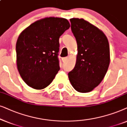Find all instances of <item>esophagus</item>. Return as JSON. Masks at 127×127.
Listing matches in <instances>:
<instances>
[{"mask_svg": "<svg viewBox=\"0 0 127 127\" xmlns=\"http://www.w3.org/2000/svg\"><path fill=\"white\" fill-rule=\"evenodd\" d=\"M62 60L63 62L65 63L67 60V57H63V58L62 59Z\"/></svg>", "mask_w": 127, "mask_h": 127, "instance_id": "esophagus-1", "label": "esophagus"}]
</instances>
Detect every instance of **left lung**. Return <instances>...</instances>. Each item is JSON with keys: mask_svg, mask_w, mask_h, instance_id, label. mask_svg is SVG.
Wrapping results in <instances>:
<instances>
[{"mask_svg": "<svg viewBox=\"0 0 127 127\" xmlns=\"http://www.w3.org/2000/svg\"><path fill=\"white\" fill-rule=\"evenodd\" d=\"M77 43L75 65L68 74L71 84L81 93L92 91L99 85L110 64V48L107 37L97 27L83 18L70 20Z\"/></svg>", "mask_w": 127, "mask_h": 127, "instance_id": "obj_1", "label": "left lung"}]
</instances>
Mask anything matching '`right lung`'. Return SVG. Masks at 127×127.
Segmentation results:
<instances>
[{
  "mask_svg": "<svg viewBox=\"0 0 127 127\" xmlns=\"http://www.w3.org/2000/svg\"><path fill=\"white\" fill-rule=\"evenodd\" d=\"M70 24L65 18L46 17L24 30L16 43L17 66L29 87L42 89L50 85L60 70L59 38Z\"/></svg>",
  "mask_w": 127,
  "mask_h": 127,
  "instance_id": "1",
  "label": "right lung"
}]
</instances>
